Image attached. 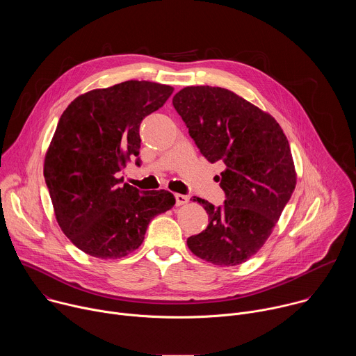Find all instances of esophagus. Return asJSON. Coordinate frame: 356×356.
Returning a JSON list of instances; mask_svg holds the SVG:
<instances>
[{
	"label": "esophagus",
	"instance_id": "esophagus-1",
	"mask_svg": "<svg viewBox=\"0 0 356 356\" xmlns=\"http://www.w3.org/2000/svg\"><path fill=\"white\" fill-rule=\"evenodd\" d=\"M175 198H176L177 206H184L188 202V195H184V194H175Z\"/></svg>",
	"mask_w": 356,
	"mask_h": 356
}]
</instances>
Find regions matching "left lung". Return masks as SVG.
Segmentation results:
<instances>
[{
  "label": "left lung",
  "mask_w": 356,
  "mask_h": 356,
  "mask_svg": "<svg viewBox=\"0 0 356 356\" xmlns=\"http://www.w3.org/2000/svg\"><path fill=\"white\" fill-rule=\"evenodd\" d=\"M173 107L209 162H222L224 206L194 197L209 214L207 228L187 239L200 259L218 266L246 262L264 246L296 187L289 140L276 120L235 92L184 87Z\"/></svg>",
  "instance_id": "1"
}]
</instances>
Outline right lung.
Returning <instances> with one entry per match:
<instances>
[{"instance_id": "1", "label": "right lung", "mask_w": 356, "mask_h": 356, "mask_svg": "<svg viewBox=\"0 0 356 356\" xmlns=\"http://www.w3.org/2000/svg\"><path fill=\"white\" fill-rule=\"evenodd\" d=\"M173 87L128 80L79 95L62 114L43 176L63 234L87 255L120 259L143 242L150 220L175 206L168 190L140 191L117 177L138 158L142 120Z\"/></svg>"}]
</instances>
